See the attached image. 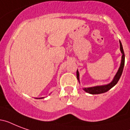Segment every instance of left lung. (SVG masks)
I'll list each match as a JSON object with an SVG mask.
<instances>
[{"label":"left lung","mask_w":130,"mask_h":130,"mask_svg":"<svg viewBox=\"0 0 130 130\" xmlns=\"http://www.w3.org/2000/svg\"><path fill=\"white\" fill-rule=\"evenodd\" d=\"M119 44H120V51H121L122 56H121V64L119 66V69L117 70V73L113 77V80L110 82V83L105 84V85L101 86H96L93 87H88V88H84L83 90L86 92L91 94H102V93H105L107 91H109L110 89H111L113 86H115L117 83L119 81V78L121 77L122 72H123V67H124V64H125V54H124V51H123V46L121 44V41L119 40ZM76 75H77V79L79 82V73L78 70H77L76 72Z\"/></svg>","instance_id":"obj_1"}]
</instances>
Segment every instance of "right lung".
Masks as SVG:
<instances>
[{"label": "right lung", "instance_id": "1", "mask_svg": "<svg viewBox=\"0 0 130 130\" xmlns=\"http://www.w3.org/2000/svg\"><path fill=\"white\" fill-rule=\"evenodd\" d=\"M44 97H42V98H39V99H43Z\"/></svg>", "mask_w": 130, "mask_h": 130}]
</instances>
